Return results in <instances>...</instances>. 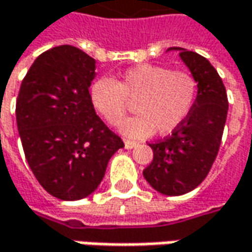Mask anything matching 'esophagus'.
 Here are the masks:
<instances>
[{
    "mask_svg": "<svg viewBox=\"0 0 252 252\" xmlns=\"http://www.w3.org/2000/svg\"><path fill=\"white\" fill-rule=\"evenodd\" d=\"M124 144H126V150H131L138 146V144H137V141H132V140H126V141H124Z\"/></svg>",
    "mask_w": 252,
    "mask_h": 252,
    "instance_id": "obj_1",
    "label": "esophagus"
}]
</instances>
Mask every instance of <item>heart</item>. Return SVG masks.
<instances>
[{
	"instance_id": "b5f03b06",
	"label": "heart",
	"mask_w": 252,
	"mask_h": 252,
	"mask_svg": "<svg viewBox=\"0 0 252 252\" xmlns=\"http://www.w3.org/2000/svg\"><path fill=\"white\" fill-rule=\"evenodd\" d=\"M197 94V82L183 70H172L158 64H137L120 79H96L89 89L95 112L109 126H118L134 102L138 112L121 126L123 134L144 138L154 134L166 135L182 126L189 117Z\"/></svg>"
}]
</instances>
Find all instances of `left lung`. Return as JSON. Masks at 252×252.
I'll return each instance as SVG.
<instances>
[{"label": "left lung", "mask_w": 252, "mask_h": 252, "mask_svg": "<svg viewBox=\"0 0 252 252\" xmlns=\"http://www.w3.org/2000/svg\"><path fill=\"white\" fill-rule=\"evenodd\" d=\"M180 59L197 82V95L186 121L164 140L151 143L153 161L144 177L153 189L180 196L197 188L217 158L228 114L223 82L208 59L180 47Z\"/></svg>", "instance_id": "left-lung-1"}]
</instances>
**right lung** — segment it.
Masks as SVG:
<instances>
[{
	"label": "right lung",
	"instance_id": "obj_1",
	"mask_svg": "<svg viewBox=\"0 0 252 252\" xmlns=\"http://www.w3.org/2000/svg\"><path fill=\"white\" fill-rule=\"evenodd\" d=\"M95 59L63 44L35 59L23 79L15 117L24 154L46 192L78 200L95 192L123 140L89 99Z\"/></svg>",
	"mask_w": 252,
	"mask_h": 252
}]
</instances>
